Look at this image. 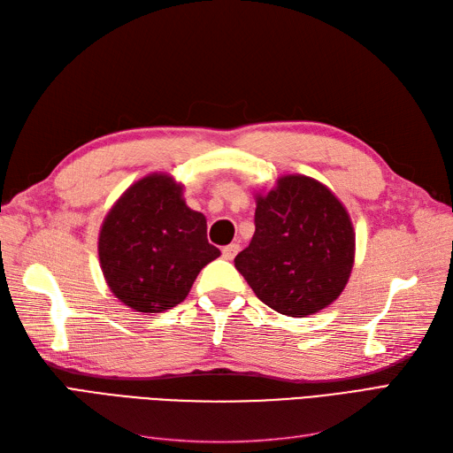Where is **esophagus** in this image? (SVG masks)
Returning a JSON list of instances; mask_svg holds the SVG:
<instances>
[{
    "label": "esophagus",
    "mask_w": 453,
    "mask_h": 453,
    "mask_svg": "<svg viewBox=\"0 0 453 453\" xmlns=\"http://www.w3.org/2000/svg\"><path fill=\"white\" fill-rule=\"evenodd\" d=\"M221 251H223V257H225L226 260H232V258H234V257L238 255L240 245H238V243H228V245H225V248H223Z\"/></svg>",
    "instance_id": "1"
}]
</instances>
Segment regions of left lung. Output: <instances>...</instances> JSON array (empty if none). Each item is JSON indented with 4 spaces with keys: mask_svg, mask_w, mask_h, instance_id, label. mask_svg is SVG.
<instances>
[{
    "mask_svg": "<svg viewBox=\"0 0 453 453\" xmlns=\"http://www.w3.org/2000/svg\"><path fill=\"white\" fill-rule=\"evenodd\" d=\"M353 251L349 215L331 190L306 175H285L257 196L255 234L234 265L266 306L304 318L344 291Z\"/></svg>",
    "mask_w": 453,
    "mask_h": 453,
    "instance_id": "obj_1",
    "label": "left lung"
}]
</instances>
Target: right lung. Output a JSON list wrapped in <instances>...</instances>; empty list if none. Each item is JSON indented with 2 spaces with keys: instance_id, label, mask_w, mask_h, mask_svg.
<instances>
[{
  "instance_id": "add662e5",
  "label": "right lung",
  "mask_w": 453,
  "mask_h": 453,
  "mask_svg": "<svg viewBox=\"0 0 453 453\" xmlns=\"http://www.w3.org/2000/svg\"><path fill=\"white\" fill-rule=\"evenodd\" d=\"M181 190L170 175H147L102 225L105 281L135 311L158 313L183 303L200 270L221 255L208 242L205 217L187 208Z\"/></svg>"
}]
</instances>
